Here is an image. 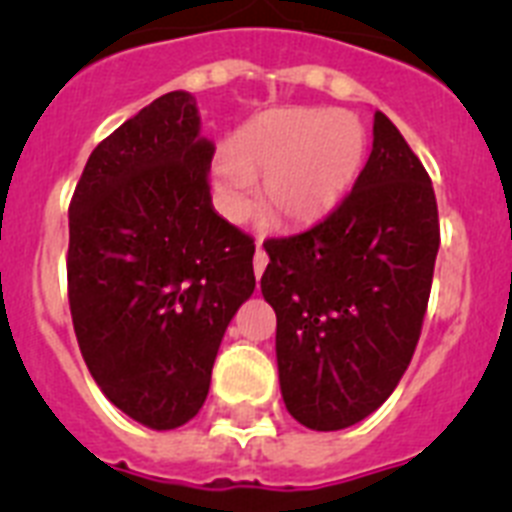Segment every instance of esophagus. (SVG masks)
I'll use <instances>...</instances> for the list:
<instances>
[{
    "mask_svg": "<svg viewBox=\"0 0 512 512\" xmlns=\"http://www.w3.org/2000/svg\"><path fill=\"white\" fill-rule=\"evenodd\" d=\"M266 264H269V256H266V251L261 248V243H259V246H256V253H253V271H256V279H261Z\"/></svg>",
    "mask_w": 512,
    "mask_h": 512,
    "instance_id": "esophagus-1",
    "label": "esophagus"
}]
</instances>
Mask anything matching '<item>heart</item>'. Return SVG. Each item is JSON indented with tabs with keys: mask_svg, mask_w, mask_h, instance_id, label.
Returning a JSON list of instances; mask_svg holds the SVG:
<instances>
[{
	"mask_svg": "<svg viewBox=\"0 0 512 512\" xmlns=\"http://www.w3.org/2000/svg\"><path fill=\"white\" fill-rule=\"evenodd\" d=\"M364 153L366 128L354 112H266L238 130L215 161L217 202L230 220H241L256 202V179H264V202L279 220L315 223L346 197Z\"/></svg>",
	"mask_w": 512,
	"mask_h": 512,
	"instance_id": "obj_1",
	"label": "heart"
}]
</instances>
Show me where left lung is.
<instances>
[{"label":"left lung","mask_w":512,"mask_h":512,"mask_svg":"<svg viewBox=\"0 0 512 512\" xmlns=\"http://www.w3.org/2000/svg\"><path fill=\"white\" fill-rule=\"evenodd\" d=\"M438 243L431 176L374 112L372 153L346 200L264 243L261 295L277 312L279 387L297 423L341 431L392 395L418 346Z\"/></svg>","instance_id":"left-lung-1"}]
</instances>
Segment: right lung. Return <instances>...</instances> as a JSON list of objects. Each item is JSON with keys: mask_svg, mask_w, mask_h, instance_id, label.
<instances>
[{"mask_svg": "<svg viewBox=\"0 0 512 512\" xmlns=\"http://www.w3.org/2000/svg\"><path fill=\"white\" fill-rule=\"evenodd\" d=\"M215 143L169 92L89 156L69 207V305L104 397L153 431L205 405L212 364L253 295V238L212 207Z\"/></svg>", "mask_w": 512, "mask_h": 512, "instance_id": "right-lung-1", "label": "right lung"}]
</instances>
